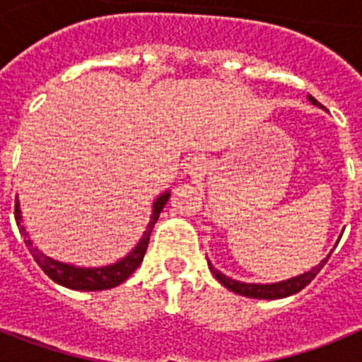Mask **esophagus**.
<instances>
[{
  "instance_id": "esophagus-1",
  "label": "esophagus",
  "mask_w": 362,
  "mask_h": 362,
  "mask_svg": "<svg viewBox=\"0 0 362 362\" xmlns=\"http://www.w3.org/2000/svg\"><path fill=\"white\" fill-rule=\"evenodd\" d=\"M204 168H206V161L203 158L190 159L187 165V172L190 175H201L204 172Z\"/></svg>"
}]
</instances>
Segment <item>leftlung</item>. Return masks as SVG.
Instances as JSON below:
<instances>
[{"mask_svg": "<svg viewBox=\"0 0 362 362\" xmlns=\"http://www.w3.org/2000/svg\"><path fill=\"white\" fill-rule=\"evenodd\" d=\"M310 101H312L313 105H319L317 99H313L312 95H310ZM328 257H330V255H328ZM328 257L322 259L319 267L312 268V270L306 272V274H303V276L292 277V279L281 281V283H274V284L241 283V281H233V279H230V277H226L225 274L217 272L210 263H209V268H210V272L214 274V277H216V279L219 281L223 286H226V288L232 290V292L239 293V296L254 297V299H281V297H288V296H293V293L300 292V290L305 288L306 284L312 283L313 277L317 276L319 272H321V268L326 264Z\"/></svg>", "mask_w": 362, "mask_h": 362, "instance_id": "obj_1", "label": "left lung"}]
</instances>
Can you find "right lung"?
<instances>
[{
    "instance_id": "right-lung-1",
    "label": "right lung",
    "mask_w": 362,
    "mask_h": 362,
    "mask_svg": "<svg viewBox=\"0 0 362 362\" xmlns=\"http://www.w3.org/2000/svg\"><path fill=\"white\" fill-rule=\"evenodd\" d=\"M168 197H170V194L166 192V194H163L161 197H158V201L153 203L152 219H150L148 226H146L145 233H143L141 241L137 243L136 248H134L127 257L117 261V263L108 264V267H101V268H78V267H72V264H65V263H59V261H54V259L41 254L36 246L32 245L30 239L27 238V232H25L23 226L19 225V223H21V210H19L18 197H16V204H14V217H16V223H18L19 233L23 235L25 245L28 246V250H30L34 261L40 264L41 270H43L45 274L54 281V283L66 286V288L81 290V292H98V290L114 288V286L121 284L123 281H127L130 276H132L134 272H136V268L143 263L146 246H148V241H150V233H152L156 221L159 219V214H161L163 209H165Z\"/></svg>"
}]
</instances>
